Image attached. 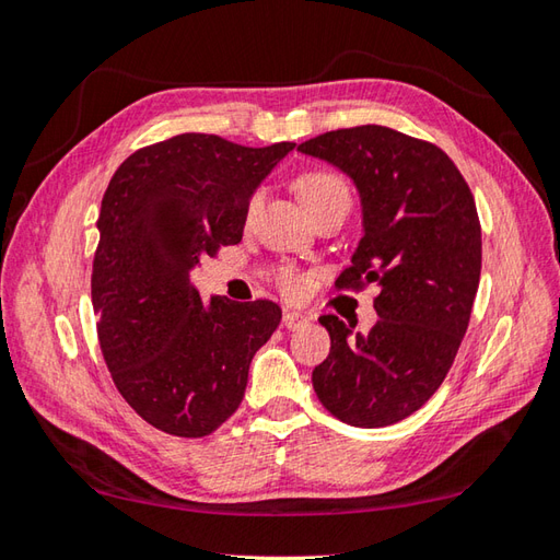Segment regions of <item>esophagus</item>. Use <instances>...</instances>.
I'll use <instances>...</instances> for the list:
<instances>
[{
    "instance_id": "obj_1",
    "label": "esophagus",
    "mask_w": 560,
    "mask_h": 560,
    "mask_svg": "<svg viewBox=\"0 0 560 560\" xmlns=\"http://www.w3.org/2000/svg\"><path fill=\"white\" fill-rule=\"evenodd\" d=\"M281 323H283V327H287V329H301L303 325L311 323V317L303 315V313H295V311H287V313H283Z\"/></svg>"
}]
</instances>
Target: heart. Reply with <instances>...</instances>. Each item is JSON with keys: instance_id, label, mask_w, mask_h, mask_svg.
I'll use <instances>...</instances> for the list:
<instances>
[{"instance_id": "1", "label": "heart", "mask_w": 560, "mask_h": 560, "mask_svg": "<svg viewBox=\"0 0 560 560\" xmlns=\"http://www.w3.org/2000/svg\"><path fill=\"white\" fill-rule=\"evenodd\" d=\"M295 189H299L303 205L311 213H317L319 209H325L329 205H337V201H351V192H349L347 183H343L337 173H329V171H313V173L301 175L299 180H295ZM259 205H261V195L255 192L247 201V219L255 217ZM303 287H305V281L301 273H295L293 269L281 271V289L283 291L301 293Z\"/></svg>"}]
</instances>
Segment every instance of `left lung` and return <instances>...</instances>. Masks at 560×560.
<instances>
[{"instance_id": "8db88e82", "label": "left lung", "mask_w": 560, "mask_h": 560, "mask_svg": "<svg viewBox=\"0 0 560 560\" xmlns=\"http://www.w3.org/2000/svg\"><path fill=\"white\" fill-rule=\"evenodd\" d=\"M299 151L347 173L361 197L363 237L337 287L380 289L368 335L319 317L331 349L313 387L343 423L392 425L443 385L467 331L481 277L477 205L445 151L389 127L337 129Z\"/></svg>"}]
</instances>
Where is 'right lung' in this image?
Listing matches in <instances>:
<instances>
[{"instance_id":"obj_1","label":"right lung","mask_w":560,"mask_h":560,"mask_svg":"<svg viewBox=\"0 0 560 560\" xmlns=\"http://www.w3.org/2000/svg\"><path fill=\"white\" fill-rule=\"evenodd\" d=\"M293 147L177 135L135 151L105 189L91 273L101 351L125 401L163 433L217 431L281 323L271 301L201 303L189 271L241 243L249 197Z\"/></svg>"}]
</instances>
